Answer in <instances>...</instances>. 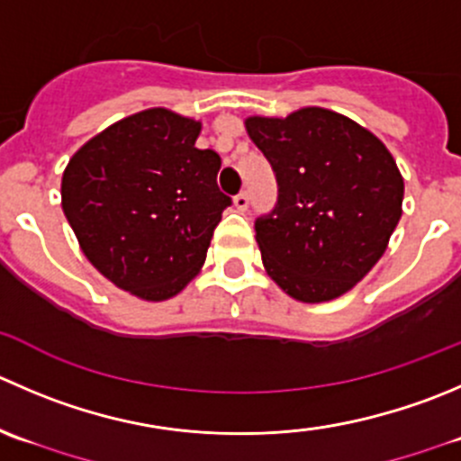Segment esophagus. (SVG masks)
<instances>
[{
    "mask_svg": "<svg viewBox=\"0 0 461 461\" xmlns=\"http://www.w3.org/2000/svg\"><path fill=\"white\" fill-rule=\"evenodd\" d=\"M234 207L239 209V212H245V209L249 207V195L245 194V191H240L239 195L234 198Z\"/></svg>",
    "mask_w": 461,
    "mask_h": 461,
    "instance_id": "esophagus-1",
    "label": "esophagus"
}]
</instances>
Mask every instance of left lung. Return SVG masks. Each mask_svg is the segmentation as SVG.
<instances>
[{
    "mask_svg": "<svg viewBox=\"0 0 461 461\" xmlns=\"http://www.w3.org/2000/svg\"><path fill=\"white\" fill-rule=\"evenodd\" d=\"M279 203L257 221L267 276L303 303L349 293L385 254L403 213V176L387 146L326 107L248 117Z\"/></svg>",
    "mask_w": 461,
    "mask_h": 461,
    "instance_id": "obj_1",
    "label": "left lung"
}]
</instances>
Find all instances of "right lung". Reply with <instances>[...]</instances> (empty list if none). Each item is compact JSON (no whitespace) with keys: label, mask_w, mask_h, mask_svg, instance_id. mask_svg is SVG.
Instances as JSON below:
<instances>
[{"label":"right lung","mask_w":461,"mask_h":461,"mask_svg":"<svg viewBox=\"0 0 461 461\" xmlns=\"http://www.w3.org/2000/svg\"><path fill=\"white\" fill-rule=\"evenodd\" d=\"M203 123L149 107L80 146L62 173V212L87 261L117 288L171 299L194 279L231 200L221 158L195 149Z\"/></svg>","instance_id":"1"}]
</instances>
